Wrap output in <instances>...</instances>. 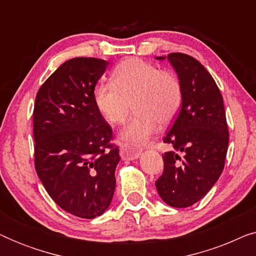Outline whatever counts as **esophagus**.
I'll return each instance as SVG.
<instances>
[{
	"mask_svg": "<svg viewBox=\"0 0 256 256\" xmlns=\"http://www.w3.org/2000/svg\"><path fill=\"white\" fill-rule=\"evenodd\" d=\"M140 155H141V152H140L138 150L132 148V146H121V149H120V156L122 160H132L138 158Z\"/></svg>",
	"mask_w": 256,
	"mask_h": 256,
	"instance_id": "esophagus-1",
	"label": "esophagus"
}]
</instances>
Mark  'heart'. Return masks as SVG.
Masks as SVG:
<instances>
[{
	"mask_svg": "<svg viewBox=\"0 0 256 256\" xmlns=\"http://www.w3.org/2000/svg\"><path fill=\"white\" fill-rule=\"evenodd\" d=\"M113 82H100L94 90V104L110 124L127 120L132 108L136 112L121 132L130 146L146 144L158 127L176 118L183 101V86L176 73L160 70L138 58H128L115 68Z\"/></svg>",
	"mask_w": 256,
	"mask_h": 256,
	"instance_id": "obj_1",
	"label": "heart"
}]
</instances>
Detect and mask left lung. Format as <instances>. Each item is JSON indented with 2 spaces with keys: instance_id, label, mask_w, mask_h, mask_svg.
Segmentation results:
<instances>
[{
  "instance_id": "obj_1",
  "label": "left lung",
  "mask_w": 256,
  "mask_h": 256,
  "mask_svg": "<svg viewBox=\"0 0 256 256\" xmlns=\"http://www.w3.org/2000/svg\"><path fill=\"white\" fill-rule=\"evenodd\" d=\"M166 58L182 82L183 101L163 138L172 149L162 155L164 170L155 185L164 202L182 208L200 200L218 180L230 136L222 96L208 70L180 52Z\"/></svg>"
}]
</instances>
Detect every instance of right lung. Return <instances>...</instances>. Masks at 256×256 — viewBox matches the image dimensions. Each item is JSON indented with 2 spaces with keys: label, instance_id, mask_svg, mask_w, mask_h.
<instances>
[{
  "label": "right lung",
  "instance_id": "1",
  "mask_svg": "<svg viewBox=\"0 0 256 256\" xmlns=\"http://www.w3.org/2000/svg\"><path fill=\"white\" fill-rule=\"evenodd\" d=\"M110 62L72 58L40 86L34 108V168L59 208L93 219L110 205L118 148L94 104V88Z\"/></svg>",
  "mask_w": 256,
  "mask_h": 256
}]
</instances>
